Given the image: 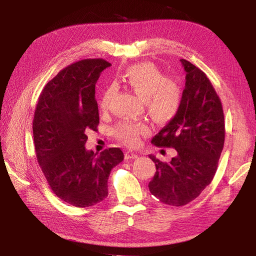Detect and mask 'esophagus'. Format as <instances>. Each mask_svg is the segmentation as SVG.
Instances as JSON below:
<instances>
[{
    "label": "esophagus",
    "mask_w": 256,
    "mask_h": 256,
    "mask_svg": "<svg viewBox=\"0 0 256 256\" xmlns=\"http://www.w3.org/2000/svg\"><path fill=\"white\" fill-rule=\"evenodd\" d=\"M138 156L136 154V153H134V152H130V151H126V160H128V158H136Z\"/></svg>",
    "instance_id": "esophagus-1"
}]
</instances>
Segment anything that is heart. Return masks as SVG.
Returning a JSON list of instances; mask_svg holds the SVG:
<instances>
[{
  "label": "heart",
  "instance_id": "b5f03b06",
  "mask_svg": "<svg viewBox=\"0 0 256 256\" xmlns=\"http://www.w3.org/2000/svg\"><path fill=\"white\" fill-rule=\"evenodd\" d=\"M120 82L144 100L151 118L160 123L172 121L180 110L182 86L178 79L166 77L152 63H140L128 68ZM116 86H108L100 98V112H107L116 96ZM147 132L142 122L122 121L114 130V136L128 147H136L140 136Z\"/></svg>",
  "mask_w": 256,
  "mask_h": 256
}]
</instances>
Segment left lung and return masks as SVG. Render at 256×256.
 Listing matches in <instances>:
<instances>
[{
  "instance_id": "left-lung-1",
  "label": "left lung",
  "mask_w": 256,
  "mask_h": 256,
  "mask_svg": "<svg viewBox=\"0 0 256 256\" xmlns=\"http://www.w3.org/2000/svg\"><path fill=\"white\" fill-rule=\"evenodd\" d=\"M180 61L186 72L180 110L151 140L174 148L177 156L168 163L149 156L156 167L151 194L177 207L194 200L212 181L225 140L222 103L214 86L194 64Z\"/></svg>"
}]
</instances>
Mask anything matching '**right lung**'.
<instances>
[{"label":"right lung","instance_id":"add662e5","mask_svg":"<svg viewBox=\"0 0 256 256\" xmlns=\"http://www.w3.org/2000/svg\"><path fill=\"white\" fill-rule=\"evenodd\" d=\"M110 63L86 59L58 72L44 88L33 119L36 158L50 188L78 208L96 205L108 195L112 170L123 160L120 148L86 150L88 130L100 123L96 84Z\"/></svg>","mask_w":256,"mask_h":256}]
</instances>
